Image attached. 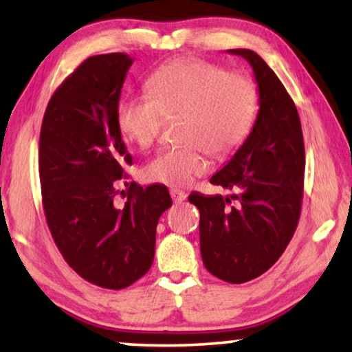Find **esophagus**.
<instances>
[{
	"mask_svg": "<svg viewBox=\"0 0 352 352\" xmlns=\"http://www.w3.org/2000/svg\"><path fill=\"white\" fill-rule=\"evenodd\" d=\"M170 194H171V199H173V201H175V204H182V201H184L186 197H187L186 192H182L179 189H171Z\"/></svg>",
	"mask_w": 352,
	"mask_h": 352,
	"instance_id": "obj_1",
	"label": "esophagus"
}]
</instances>
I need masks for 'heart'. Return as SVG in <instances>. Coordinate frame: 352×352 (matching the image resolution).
<instances>
[{"label": "heart", "instance_id": "b5f03b06", "mask_svg": "<svg viewBox=\"0 0 352 352\" xmlns=\"http://www.w3.org/2000/svg\"><path fill=\"white\" fill-rule=\"evenodd\" d=\"M147 93L120 100L117 126L126 141L147 148L158 138L163 117L181 115L177 133L184 144L162 148L142 170L147 181L173 187L190 184L208 170L206 152L224 157L240 147L258 113V88L250 76L195 57L153 72Z\"/></svg>", "mask_w": 352, "mask_h": 352}]
</instances>
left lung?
I'll return each instance as SVG.
<instances>
[{"instance_id":"left-lung-1","label":"left lung","mask_w":352,"mask_h":352,"mask_svg":"<svg viewBox=\"0 0 352 352\" xmlns=\"http://www.w3.org/2000/svg\"><path fill=\"white\" fill-rule=\"evenodd\" d=\"M228 52L243 57L253 69L258 115L242 146L211 176V184L235 194H190L189 201L200 211V253L206 271L224 282L243 283L274 266L295 234L305 141L295 104L271 67L252 50Z\"/></svg>"}]
</instances>
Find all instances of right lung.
<instances>
[{
    "label": "right lung",
    "instance_id": "1",
    "mask_svg": "<svg viewBox=\"0 0 352 352\" xmlns=\"http://www.w3.org/2000/svg\"><path fill=\"white\" fill-rule=\"evenodd\" d=\"M133 62L124 52L86 59L52 94L40 134L43 206L52 239L76 274L110 290L151 269L158 219L171 206L163 184L144 189L134 182L123 208L113 204L123 168L133 163L117 126Z\"/></svg>",
    "mask_w": 352,
    "mask_h": 352
}]
</instances>
